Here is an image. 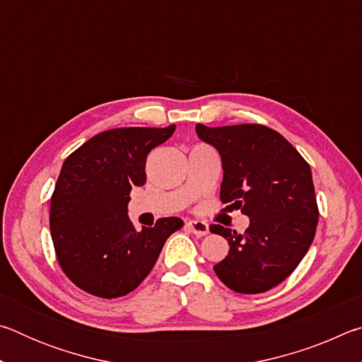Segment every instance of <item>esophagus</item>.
Wrapping results in <instances>:
<instances>
[{
  "label": "esophagus",
  "mask_w": 362,
  "mask_h": 362,
  "mask_svg": "<svg viewBox=\"0 0 362 362\" xmlns=\"http://www.w3.org/2000/svg\"><path fill=\"white\" fill-rule=\"evenodd\" d=\"M187 228L194 233L196 236H206L209 233V225L201 222V220H189V222H187Z\"/></svg>",
  "instance_id": "34e87169"
}]
</instances>
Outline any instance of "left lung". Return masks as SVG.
<instances>
[{"mask_svg":"<svg viewBox=\"0 0 362 362\" xmlns=\"http://www.w3.org/2000/svg\"><path fill=\"white\" fill-rule=\"evenodd\" d=\"M196 134L222 158V203L241 209L250 220L244 233L211 225L230 246L214 272L235 292L273 289L313 243L320 211L310 164L279 132L262 124H196Z\"/></svg>","mask_w":362,"mask_h":362,"instance_id":"1","label":"left lung"}]
</instances>
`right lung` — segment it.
<instances>
[{
  "instance_id": "1",
  "label": "right lung",
  "mask_w": 362,
  "mask_h": 362,
  "mask_svg": "<svg viewBox=\"0 0 362 362\" xmlns=\"http://www.w3.org/2000/svg\"><path fill=\"white\" fill-rule=\"evenodd\" d=\"M174 131L175 124L110 129L65 159L51 196V236L66 278L90 296L132 292L183 226L179 217H163L137 231L127 217L131 189L146 180V156Z\"/></svg>"
}]
</instances>
